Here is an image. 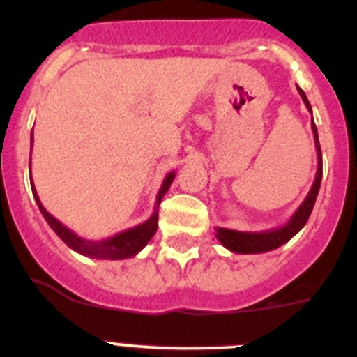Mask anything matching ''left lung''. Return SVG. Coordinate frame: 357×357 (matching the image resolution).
I'll return each mask as SVG.
<instances>
[{"label": "left lung", "mask_w": 357, "mask_h": 357, "mask_svg": "<svg viewBox=\"0 0 357 357\" xmlns=\"http://www.w3.org/2000/svg\"><path fill=\"white\" fill-rule=\"evenodd\" d=\"M298 94L304 100L307 110L313 114L311 105L307 102V96H305L304 91L301 87ZM311 128H313L314 135V146H317L318 153V169L317 176H314V182L309 189L307 197L304 198V202L301 204V207L293 213V216L289 218L288 223H284L282 227H277V229L270 230H261V232H241V230H232V229H223V227H216V239L222 243L223 247L229 248L230 252H236V254H263V252L275 250V248L282 247L284 243H288L296 232H301L302 227L307 223L309 216H311V211L314 207V202H317L318 191H320L321 184V150L320 143H318V132L317 125L311 123Z\"/></svg>", "instance_id": "left-lung-1"}]
</instances>
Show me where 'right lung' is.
<instances>
[{
    "label": "right lung",
    "instance_id": "1",
    "mask_svg": "<svg viewBox=\"0 0 357 357\" xmlns=\"http://www.w3.org/2000/svg\"><path fill=\"white\" fill-rule=\"evenodd\" d=\"M31 143H33V130H31ZM173 178H175V172H169L164 178L162 185H160L159 193H157V202H155V211L148 218L146 222L141 223L137 227H132L128 230H123L119 234L112 236V238L100 239V241H93V239H84L80 236H77L73 230H69L68 227L62 225L55 216L44 209V206L40 204L39 195H37L36 188H33V182H31V191H33V198H36L37 206H39L40 213H43L44 220L48 222V225L55 230V234L62 239V241L68 245L71 250L78 252L82 255H87V257H93V259H128V257H134L135 254H139L146 243L153 238V234L157 232V227H159V204L162 200V197L166 195V191L172 185Z\"/></svg>",
    "mask_w": 357,
    "mask_h": 357
}]
</instances>
